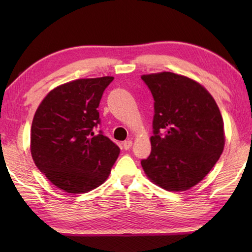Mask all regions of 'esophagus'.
Here are the masks:
<instances>
[{
    "mask_svg": "<svg viewBox=\"0 0 252 252\" xmlns=\"http://www.w3.org/2000/svg\"><path fill=\"white\" fill-rule=\"evenodd\" d=\"M131 146H132V141H130V140L125 141V142L122 143V147H123V149H126V151H127V149H130Z\"/></svg>",
    "mask_w": 252,
    "mask_h": 252,
    "instance_id": "obj_1",
    "label": "esophagus"
}]
</instances>
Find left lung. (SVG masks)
<instances>
[{
    "mask_svg": "<svg viewBox=\"0 0 252 252\" xmlns=\"http://www.w3.org/2000/svg\"><path fill=\"white\" fill-rule=\"evenodd\" d=\"M154 97L152 152L141 163L154 183L186 190L215 167L224 148L223 119L208 91L173 72L144 74Z\"/></svg>",
    "mask_w": 252,
    "mask_h": 252,
    "instance_id": "obj_1",
    "label": "left lung"
}]
</instances>
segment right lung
Wrapping results in <instances>:
<instances>
[{
	"mask_svg": "<svg viewBox=\"0 0 252 252\" xmlns=\"http://www.w3.org/2000/svg\"><path fill=\"white\" fill-rule=\"evenodd\" d=\"M114 78L79 79L57 87L36 109L31 126L32 159L58 189L87 192L103 184L120 148L99 130V101Z\"/></svg>",
	"mask_w": 252,
	"mask_h": 252,
	"instance_id": "obj_1",
	"label": "right lung"
}]
</instances>
